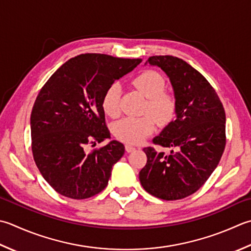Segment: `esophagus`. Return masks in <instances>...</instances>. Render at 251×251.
<instances>
[{
    "instance_id": "esophagus-1",
    "label": "esophagus",
    "mask_w": 251,
    "mask_h": 251,
    "mask_svg": "<svg viewBox=\"0 0 251 251\" xmlns=\"http://www.w3.org/2000/svg\"><path fill=\"white\" fill-rule=\"evenodd\" d=\"M125 150H126V151L128 152V153H129V152L135 151V150H136V148H135V147L130 146V145H126V146H125Z\"/></svg>"
}]
</instances>
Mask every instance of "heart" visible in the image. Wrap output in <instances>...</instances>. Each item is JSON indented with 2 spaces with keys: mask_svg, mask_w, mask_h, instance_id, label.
Here are the masks:
<instances>
[{
  "mask_svg": "<svg viewBox=\"0 0 251 251\" xmlns=\"http://www.w3.org/2000/svg\"><path fill=\"white\" fill-rule=\"evenodd\" d=\"M134 85L148 99L145 113H150L153 117H125L113 125L112 130L116 138L129 145H138L150 136L155 129V119L158 124L164 126L170 124L176 114L175 98L164 92L165 79L161 74L147 71L135 78ZM121 99L122 85L119 81L112 82L102 97V109L106 115H120Z\"/></svg>",
  "mask_w": 251,
  "mask_h": 251,
  "instance_id": "obj_1",
  "label": "heart"
}]
</instances>
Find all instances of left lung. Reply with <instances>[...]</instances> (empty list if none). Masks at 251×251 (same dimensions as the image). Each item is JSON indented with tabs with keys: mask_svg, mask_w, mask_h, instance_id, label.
<instances>
[{
	"mask_svg": "<svg viewBox=\"0 0 251 251\" xmlns=\"http://www.w3.org/2000/svg\"><path fill=\"white\" fill-rule=\"evenodd\" d=\"M147 64L170 78L176 101V119L153 139L172 148L169 154L145 148L147 163L139 172L146 191L163 200L188 197L217 169L225 148V111L209 81L181 58L155 55Z\"/></svg>",
	"mask_w": 251,
	"mask_h": 251,
	"instance_id": "left-lung-1",
	"label": "left lung"
}]
</instances>
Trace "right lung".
I'll list each match as a JSON object with an SVG mask.
<instances>
[{
	"label": "right lung",
	"instance_id": "1",
	"mask_svg": "<svg viewBox=\"0 0 251 251\" xmlns=\"http://www.w3.org/2000/svg\"><path fill=\"white\" fill-rule=\"evenodd\" d=\"M141 62L80 54L64 63L39 92L30 116L33 159L58 194L87 199L106 187L113 165L124 154V145L112 140L91 153L85 148L111 138L102 97L112 82Z\"/></svg>",
	"mask_w": 251,
	"mask_h": 251
}]
</instances>
